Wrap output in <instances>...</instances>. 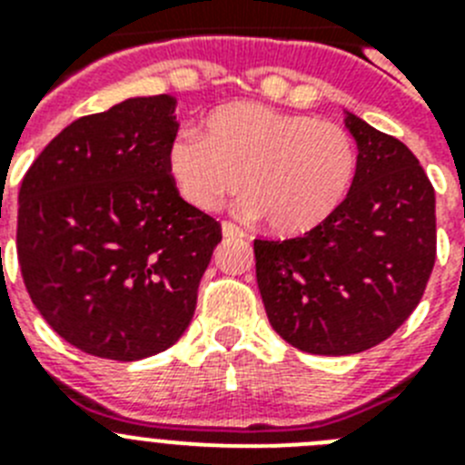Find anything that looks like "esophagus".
Segmentation results:
<instances>
[{"label":"esophagus","mask_w":465,"mask_h":465,"mask_svg":"<svg viewBox=\"0 0 465 465\" xmlns=\"http://www.w3.org/2000/svg\"><path fill=\"white\" fill-rule=\"evenodd\" d=\"M221 232H223V237H228V240H242V237H244V230L237 228L235 223H230V221H223V223H221Z\"/></svg>","instance_id":"esophagus-1"}]
</instances>
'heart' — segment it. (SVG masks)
<instances>
[{
  "label": "heart",
  "mask_w": 465,
  "mask_h": 465,
  "mask_svg": "<svg viewBox=\"0 0 465 465\" xmlns=\"http://www.w3.org/2000/svg\"><path fill=\"white\" fill-rule=\"evenodd\" d=\"M356 167V142L342 125L256 102L216 106L203 134L183 130L167 149L172 182L191 207L216 212L242 179V212L283 237L331 219Z\"/></svg>",
  "instance_id": "heart-1"
}]
</instances>
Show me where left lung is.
I'll return each instance as SVG.
<instances>
[{"mask_svg":"<svg viewBox=\"0 0 465 465\" xmlns=\"http://www.w3.org/2000/svg\"><path fill=\"white\" fill-rule=\"evenodd\" d=\"M359 167L331 219L293 240H256L274 331L300 351L359 354L405 323L435 262V193L402 142L349 114Z\"/></svg>","mask_w":465,"mask_h":465,"instance_id":"left-lung-1","label":"left lung"}]
</instances>
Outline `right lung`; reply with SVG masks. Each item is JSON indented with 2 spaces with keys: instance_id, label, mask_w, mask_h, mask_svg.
<instances>
[{
  "instance_id": "right-lung-1",
  "label": "right lung",
  "mask_w": 465,
  "mask_h": 465,
  "mask_svg": "<svg viewBox=\"0 0 465 465\" xmlns=\"http://www.w3.org/2000/svg\"><path fill=\"white\" fill-rule=\"evenodd\" d=\"M172 94L84 116L32 163L18 193V261L48 326L90 356L139 361L182 338L221 225L167 170Z\"/></svg>"
}]
</instances>
